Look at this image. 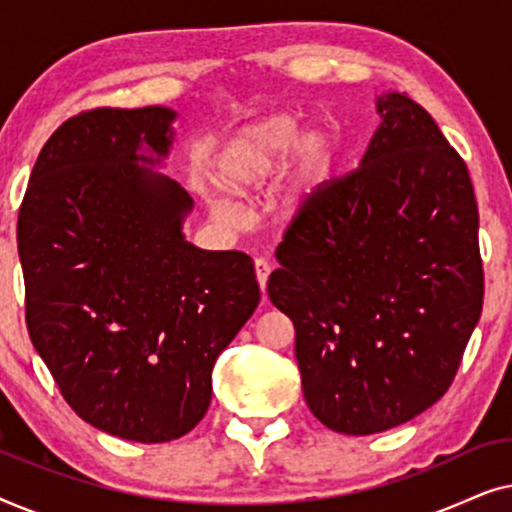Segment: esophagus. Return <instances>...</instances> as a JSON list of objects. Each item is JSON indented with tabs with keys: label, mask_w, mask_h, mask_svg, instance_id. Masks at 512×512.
I'll list each match as a JSON object with an SVG mask.
<instances>
[{
	"label": "esophagus",
	"mask_w": 512,
	"mask_h": 512,
	"mask_svg": "<svg viewBox=\"0 0 512 512\" xmlns=\"http://www.w3.org/2000/svg\"><path fill=\"white\" fill-rule=\"evenodd\" d=\"M254 265H256L258 286H261V291H265V284H268V277H270V263L265 261V258H256Z\"/></svg>",
	"instance_id": "esophagus-1"
}]
</instances>
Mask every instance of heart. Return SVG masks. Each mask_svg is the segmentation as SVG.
<instances>
[{"label": "heart", "instance_id": "1", "mask_svg": "<svg viewBox=\"0 0 512 512\" xmlns=\"http://www.w3.org/2000/svg\"><path fill=\"white\" fill-rule=\"evenodd\" d=\"M333 135L324 128L303 130L296 114H272L244 125L223 144L214 158V179L230 193H254L268 186L293 156L282 186L279 207L286 214H300L317 198L333 163ZM216 216L235 219L237 209L219 191L209 193Z\"/></svg>", "mask_w": 512, "mask_h": 512}]
</instances>
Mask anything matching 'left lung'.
Here are the masks:
<instances>
[{
  "label": "left lung",
  "instance_id": "8db88e82",
  "mask_svg": "<svg viewBox=\"0 0 512 512\" xmlns=\"http://www.w3.org/2000/svg\"><path fill=\"white\" fill-rule=\"evenodd\" d=\"M375 107L359 170L293 219L268 279L312 415L347 436L410 422L450 389L485 293L466 163L408 95Z\"/></svg>",
  "mask_w": 512,
  "mask_h": 512
}]
</instances>
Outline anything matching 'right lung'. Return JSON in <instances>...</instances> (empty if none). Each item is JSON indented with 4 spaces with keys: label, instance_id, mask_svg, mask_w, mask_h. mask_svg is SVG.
Here are the masks:
<instances>
[{
    "label": "right lung",
    "instance_id": "add662e5",
    "mask_svg": "<svg viewBox=\"0 0 512 512\" xmlns=\"http://www.w3.org/2000/svg\"><path fill=\"white\" fill-rule=\"evenodd\" d=\"M177 111L93 109L53 132L18 214L32 345L83 422L135 443L205 417L212 368L261 300L254 261L186 240L193 198L153 170Z\"/></svg>",
    "mask_w": 512,
    "mask_h": 512
}]
</instances>
